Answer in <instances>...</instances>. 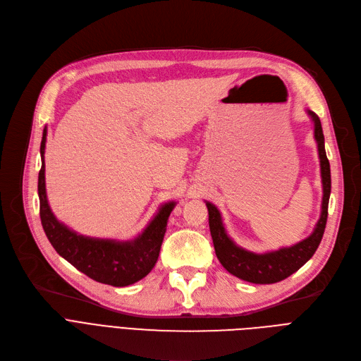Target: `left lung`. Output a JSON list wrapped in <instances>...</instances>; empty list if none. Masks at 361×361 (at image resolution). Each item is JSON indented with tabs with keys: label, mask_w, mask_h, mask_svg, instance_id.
<instances>
[{
	"label": "left lung",
	"mask_w": 361,
	"mask_h": 361,
	"mask_svg": "<svg viewBox=\"0 0 361 361\" xmlns=\"http://www.w3.org/2000/svg\"><path fill=\"white\" fill-rule=\"evenodd\" d=\"M314 124V140L317 143V152L320 159V176L324 185V197H322L320 218L314 226L313 233L302 241L282 247L268 253H253L238 245L228 237L222 224V216L216 206L206 202L207 212H209V230L214 240V247L218 260L222 267L231 275L247 281L252 283H275L288 278L297 272L317 250L325 233L328 219V204L331 196V166L325 152V137L322 131L319 117L310 109H307Z\"/></svg>",
	"instance_id": "1"
}]
</instances>
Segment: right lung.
<instances>
[{"label":"right lung","mask_w":361,"mask_h":361,"mask_svg":"<svg viewBox=\"0 0 361 361\" xmlns=\"http://www.w3.org/2000/svg\"><path fill=\"white\" fill-rule=\"evenodd\" d=\"M45 143L47 128H44L41 142L42 166L37 178V195L44 231L55 252L89 278L112 287H127L145 278L154 269L158 260L168 216L173 212L176 202L162 204L155 218L135 240L92 238L74 233L54 216L48 204L44 159Z\"/></svg>","instance_id":"obj_1"}]
</instances>
